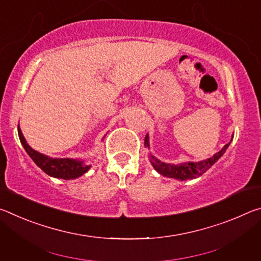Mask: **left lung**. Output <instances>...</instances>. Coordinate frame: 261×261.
I'll return each mask as SVG.
<instances>
[{
	"label": "left lung",
	"mask_w": 261,
	"mask_h": 261,
	"mask_svg": "<svg viewBox=\"0 0 261 261\" xmlns=\"http://www.w3.org/2000/svg\"><path fill=\"white\" fill-rule=\"evenodd\" d=\"M229 145H230V143L224 145V147L221 149L220 152L214 154L213 156L207 159V160L199 161V162H187L179 166H174V165H169V163L161 162L152 155H149V158H151V162L153 167L155 168V170L159 171L161 175L167 176V177H170V178L185 180V179L199 177V176L206 173V171L208 170L223 155V153L227 151ZM145 146L148 147V136H146V138H145Z\"/></svg>",
	"instance_id": "obj_1"
}]
</instances>
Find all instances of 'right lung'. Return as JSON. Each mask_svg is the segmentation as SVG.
<instances>
[{
    "instance_id": "add662e5",
    "label": "right lung",
    "mask_w": 261,
    "mask_h": 261,
    "mask_svg": "<svg viewBox=\"0 0 261 261\" xmlns=\"http://www.w3.org/2000/svg\"><path fill=\"white\" fill-rule=\"evenodd\" d=\"M18 136L21 145H23L25 151L28 152L30 158L34 161L35 165L39 168H41L47 175L53 176V177L63 179L77 178L83 174H85L88 170V168H90V166H84L82 161L71 160V159H51L34 151L26 143L24 136L21 134V130L19 129V125Z\"/></svg>"
}]
</instances>
